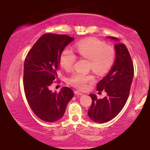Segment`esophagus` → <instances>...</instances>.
<instances>
[{
	"label": "esophagus",
	"mask_w": 150,
	"mask_h": 150,
	"mask_svg": "<svg viewBox=\"0 0 150 150\" xmlns=\"http://www.w3.org/2000/svg\"><path fill=\"white\" fill-rule=\"evenodd\" d=\"M75 94L77 95H83V93L80 92L79 91H75Z\"/></svg>",
	"instance_id": "obj_1"
}]
</instances>
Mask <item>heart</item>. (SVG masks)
I'll return each instance as SVG.
<instances>
[{"mask_svg":"<svg viewBox=\"0 0 150 150\" xmlns=\"http://www.w3.org/2000/svg\"><path fill=\"white\" fill-rule=\"evenodd\" d=\"M76 50L81 57L89 60L90 67L98 74H103L112 65L115 58V52L112 47L106 46L105 43L96 38L81 40L76 45ZM77 59V56L69 48L63 51L60 56V63L63 69H71ZM95 81V77L91 74L75 73L68 79L70 85L81 89L86 87L87 83Z\"/></svg>","mask_w":150,"mask_h":150,"instance_id":"1","label":"heart"}]
</instances>
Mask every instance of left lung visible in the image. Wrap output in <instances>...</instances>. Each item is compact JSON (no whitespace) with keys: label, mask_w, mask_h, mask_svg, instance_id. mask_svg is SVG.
Returning <instances> with one entry per match:
<instances>
[{"label":"left lung","mask_w":150,"mask_h":150,"mask_svg":"<svg viewBox=\"0 0 150 150\" xmlns=\"http://www.w3.org/2000/svg\"><path fill=\"white\" fill-rule=\"evenodd\" d=\"M116 42L115 61L106 77L98 83V91H105L107 95L98 99L95 94H90L92 104L88 116L93 121L105 123L112 120L122 110L130 93L134 77V65L126 45L116 38L107 36Z\"/></svg>","instance_id":"8db88e82"}]
</instances>
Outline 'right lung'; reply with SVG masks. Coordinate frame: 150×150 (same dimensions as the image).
Masks as SVG:
<instances>
[{
  "label": "right lung",
  "instance_id": "1",
  "mask_svg": "<svg viewBox=\"0 0 150 150\" xmlns=\"http://www.w3.org/2000/svg\"><path fill=\"white\" fill-rule=\"evenodd\" d=\"M74 40L67 35L46 34L33 45L24 61V88L28 103L41 120L54 122L64 115L68 103L74 96L70 88L52 92L50 86L57 79L60 56Z\"/></svg>",
  "mask_w": 150,
  "mask_h": 150
}]
</instances>
